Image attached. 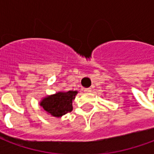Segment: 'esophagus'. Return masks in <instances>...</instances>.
Returning <instances> with one entry per match:
<instances>
[{
  "instance_id": "esophagus-1",
  "label": "esophagus",
  "mask_w": 154,
  "mask_h": 154,
  "mask_svg": "<svg viewBox=\"0 0 154 154\" xmlns=\"http://www.w3.org/2000/svg\"><path fill=\"white\" fill-rule=\"evenodd\" d=\"M84 91H86L87 93H88V92H91V88H85V89H84Z\"/></svg>"
}]
</instances>
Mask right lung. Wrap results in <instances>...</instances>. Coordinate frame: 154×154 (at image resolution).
<instances>
[{"mask_svg": "<svg viewBox=\"0 0 154 154\" xmlns=\"http://www.w3.org/2000/svg\"><path fill=\"white\" fill-rule=\"evenodd\" d=\"M77 94V91H59L44 98L39 105L48 114L54 117H61L72 110V100Z\"/></svg>", "mask_w": 154, "mask_h": 154, "instance_id": "add662e5", "label": "right lung"}]
</instances>
